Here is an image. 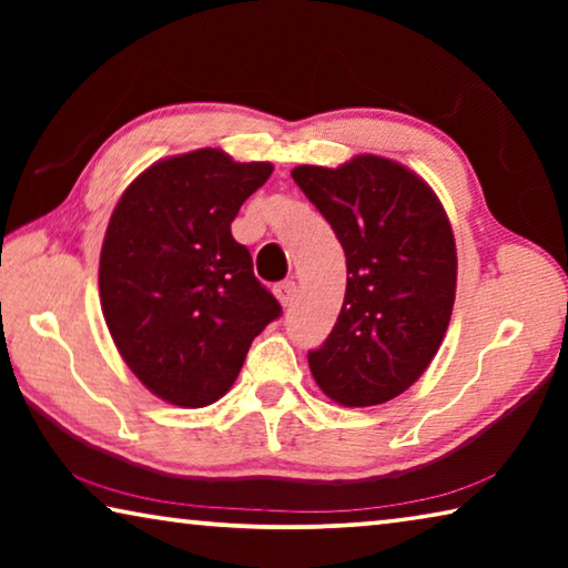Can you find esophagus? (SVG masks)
<instances>
[{
  "mask_svg": "<svg viewBox=\"0 0 568 568\" xmlns=\"http://www.w3.org/2000/svg\"><path fill=\"white\" fill-rule=\"evenodd\" d=\"M295 293H297V285L293 281H285L281 285H275V295H277V301H281L283 307H287L295 301Z\"/></svg>",
  "mask_w": 568,
  "mask_h": 568,
  "instance_id": "34e87169",
  "label": "esophagus"
}]
</instances>
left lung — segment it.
<instances>
[{
    "instance_id": "1",
    "label": "left lung",
    "mask_w": 568,
    "mask_h": 568,
    "mask_svg": "<svg viewBox=\"0 0 568 568\" xmlns=\"http://www.w3.org/2000/svg\"><path fill=\"white\" fill-rule=\"evenodd\" d=\"M293 180L341 240L348 283L338 321L307 353L341 406H378L416 383L444 341L456 301V240L436 192L400 162L358 155L301 165Z\"/></svg>"
}]
</instances>
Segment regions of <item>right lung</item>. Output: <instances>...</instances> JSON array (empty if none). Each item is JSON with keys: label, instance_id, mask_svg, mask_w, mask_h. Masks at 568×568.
Wrapping results in <instances>:
<instances>
[{"label": "right lung", "instance_id": "1", "mask_svg": "<svg viewBox=\"0 0 568 568\" xmlns=\"http://www.w3.org/2000/svg\"><path fill=\"white\" fill-rule=\"evenodd\" d=\"M273 175L203 148L150 165L122 192L100 255V301L124 363L158 398L203 408L223 398L250 343L281 315L230 233Z\"/></svg>", "mask_w": 568, "mask_h": 568}]
</instances>
